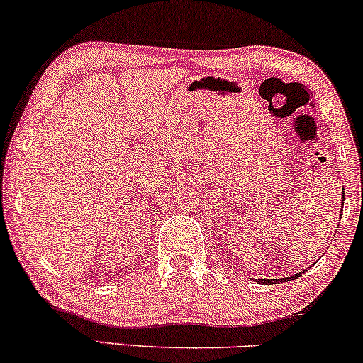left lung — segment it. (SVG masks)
Here are the masks:
<instances>
[{
	"label": "left lung",
	"mask_w": 363,
	"mask_h": 363,
	"mask_svg": "<svg viewBox=\"0 0 363 363\" xmlns=\"http://www.w3.org/2000/svg\"><path fill=\"white\" fill-rule=\"evenodd\" d=\"M345 196V194H343ZM303 272H306V269H303ZM303 272H301V273H297L295 274V277H289V278H280L281 281H290V280H294V278H297V277H301V274H303ZM280 280H272V278H259V283H264V285H272V283H274V281H280Z\"/></svg>",
	"instance_id": "8db88e82"
}]
</instances>
